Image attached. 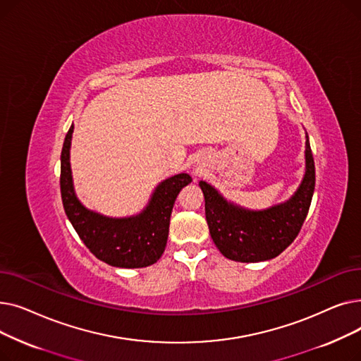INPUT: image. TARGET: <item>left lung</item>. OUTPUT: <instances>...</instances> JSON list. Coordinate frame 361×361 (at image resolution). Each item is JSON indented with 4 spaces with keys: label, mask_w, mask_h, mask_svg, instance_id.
I'll return each mask as SVG.
<instances>
[{
    "label": "left lung",
    "mask_w": 361,
    "mask_h": 361,
    "mask_svg": "<svg viewBox=\"0 0 361 361\" xmlns=\"http://www.w3.org/2000/svg\"><path fill=\"white\" fill-rule=\"evenodd\" d=\"M305 159V176L294 195L260 211L225 199L214 185L199 181L211 237L226 259L243 263L264 262L281 255L294 241L307 216L316 181L307 133Z\"/></svg>",
    "instance_id": "obj_1"
}]
</instances>
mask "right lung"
I'll return each instance as SVG.
<instances>
[{"mask_svg":"<svg viewBox=\"0 0 361 361\" xmlns=\"http://www.w3.org/2000/svg\"><path fill=\"white\" fill-rule=\"evenodd\" d=\"M74 126L71 124L61 150V199L66 215L86 247L99 260L116 268L150 267L162 256L169 230V218L181 188L192 183L187 173L161 181L143 211L123 218L94 212L79 200L74 192L70 149Z\"/></svg>","mask_w":361,"mask_h":361,"instance_id":"obj_1","label":"right lung"}]
</instances>
